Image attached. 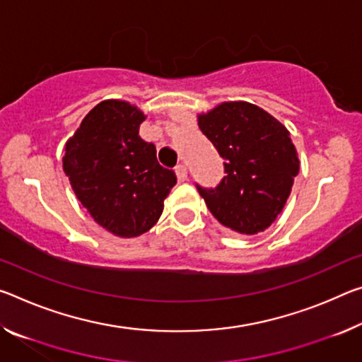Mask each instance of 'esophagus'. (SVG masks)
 Listing matches in <instances>:
<instances>
[{
  "label": "esophagus",
  "mask_w": 362,
  "mask_h": 362,
  "mask_svg": "<svg viewBox=\"0 0 362 362\" xmlns=\"http://www.w3.org/2000/svg\"><path fill=\"white\" fill-rule=\"evenodd\" d=\"M175 174H177V179L179 182H185L187 180V175H188V170H187V165L185 164H179L175 168Z\"/></svg>",
  "instance_id": "34e87169"
}]
</instances>
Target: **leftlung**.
Masks as SVG:
<instances>
[{"mask_svg":"<svg viewBox=\"0 0 362 362\" xmlns=\"http://www.w3.org/2000/svg\"><path fill=\"white\" fill-rule=\"evenodd\" d=\"M203 132L223 159L216 187L199 183L211 214L242 235L264 232L284 209L300 160L290 134L277 119L250 103H222L198 117Z\"/></svg>","mask_w":362,"mask_h":362,"instance_id":"8db88e82","label":"left lung"}]
</instances>
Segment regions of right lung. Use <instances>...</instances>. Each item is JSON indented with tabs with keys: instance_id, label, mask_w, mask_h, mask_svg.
<instances>
[{
	"instance_id": "1",
	"label": "right lung",
	"mask_w": 362,
	"mask_h": 362,
	"mask_svg": "<svg viewBox=\"0 0 362 362\" xmlns=\"http://www.w3.org/2000/svg\"><path fill=\"white\" fill-rule=\"evenodd\" d=\"M143 112L109 100L85 116L66 145L64 172L95 222L117 237L145 233L158 222L175 172L158 163L156 146L140 139Z\"/></svg>"
}]
</instances>
